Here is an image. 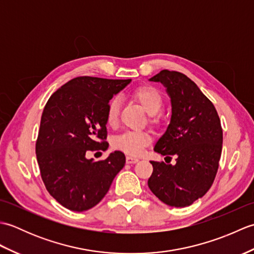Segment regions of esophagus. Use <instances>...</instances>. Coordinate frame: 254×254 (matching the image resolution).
Returning <instances> with one entry per match:
<instances>
[{
  "label": "esophagus",
  "mask_w": 254,
  "mask_h": 254,
  "mask_svg": "<svg viewBox=\"0 0 254 254\" xmlns=\"http://www.w3.org/2000/svg\"><path fill=\"white\" fill-rule=\"evenodd\" d=\"M127 164H128V165H131V164H135V163H137L138 161V158H136V157H132V156H127Z\"/></svg>",
  "instance_id": "obj_1"
}]
</instances>
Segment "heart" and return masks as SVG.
Segmentation results:
<instances>
[{
	"label": "heart",
	"mask_w": 254,
	"mask_h": 254,
	"mask_svg": "<svg viewBox=\"0 0 254 254\" xmlns=\"http://www.w3.org/2000/svg\"><path fill=\"white\" fill-rule=\"evenodd\" d=\"M134 97L142 105L148 115L155 116L161 110L164 105L160 93L153 87H142L134 93ZM121 100L119 97H113L107 106L106 119L108 126L115 127L120 111ZM152 142V137L145 131H127L113 138V147L128 155H138L145 146Z\"/></svg>",
	"instance_id": "b5f03b06"
}]
</instances>
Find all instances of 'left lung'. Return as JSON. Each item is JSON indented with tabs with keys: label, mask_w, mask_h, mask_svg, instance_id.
<instances>
[{
	"label": "left lung",
	"mask_w": 254,
	"mask_h": 254,
	"mask_svg": "<svg viewBox=\"0 0 254 254\" xmlns=\"http://www.w3.org/2000/svg\"><path fill=\"white\" fill-rule=\"evenodd\" d=\"M149 82L166 88L171 118L154 150L175 155L176 164L150 161L148 188L161 202L175 207L190 206L204 196L217 174L223 147V130L214 105L185 74L163 69Z\"/></svg>",
	"instance_id": "8db88e82"
}]
</instances>
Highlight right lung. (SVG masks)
Segmentation results:
<instances>
[{
	"instance_id": "obj_1",
	"label": "right lung",
	"mask_w": 254,
	"mask_h": 254,
	"mask_svg": "<svg viewBox=\"0 0 254 254\" xmlns=\"http://www.w3.org/2000/svg\"><path fill=\"white\" fill-rule=\"evenodd\" d=\"M131 80L76 77L48 100L36 143L37 161L48 192L65 208L84 212L94 207L126 165L120 150L100 161L86 155L109 146L104 142L107 106Z\"/></svg>"
}]
</instances>
